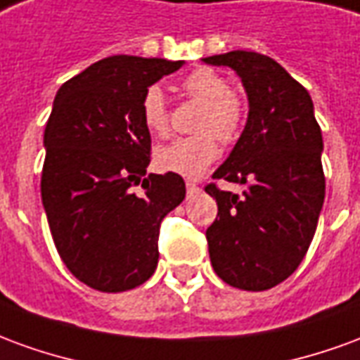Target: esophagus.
Wrapping results in <instances>:
<instances>
[{
  "label": "esophagus",
  "mask_w": 360,
  "mask_h": 360,
  "mask_svg": "<svg viewBox=\"0 0 360 360\" xmlns=\"http://www.w3.org/2000/svg\"><path fill=\"white\" fill-rule=\"evenodd\" d=\"M200 193V187L196 185V183H193V181H187V196L191 198V196H196Z\"/></svg>",
  "instance_id": "34e87169"
}]
</instances>
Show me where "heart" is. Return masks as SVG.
Instances as JSON below:
<instances>
[{
    "instance_id": "heart-1",
    "label": "heart",
    "mask_w": 360,
    "mask_h": 360,
    "mask_svg": "<svg viewBox=\"0 0 360 360\" xmlns=\"http://www.w3.org/2000/svg\"><path fill=\"white\" fill-rule=\"evenodd\" d=\"M183 89L195 100L202 102L196 119V131L200 134L175 139L158 146L154 154L158 169L177 173L187 179L200 177L218 158L216 141H235L243 127V103L239 96L229 90V82L208 67H200L185 77ZM142 123L152 134H164L169 125L167 103L160 86H148L142 96Z\"/></svg>"
}]
</instances>
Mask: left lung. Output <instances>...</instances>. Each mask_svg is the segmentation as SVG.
Returning <instances> with one entry per match:
<instances>
[{"label": "left lung", "instance_id": "obj_1", "mask_svg": "<svg viewBox=\"0 0 360 360\" xmlns=\"http://www.w3.org/2000/svg\"><path fill=\"white\" fill-rule=\"evenodd\" d=\"M202 61L231 67L249 100L247 125L212 175L245 191L206 187L218 202L206 229L212 268L231 287L264 291L299 268L316 231L326 195L322 131L307 89L268 56L235 50Z\"/></svg>", "mask_w": 360, "mask_h": 360}]
</instances>
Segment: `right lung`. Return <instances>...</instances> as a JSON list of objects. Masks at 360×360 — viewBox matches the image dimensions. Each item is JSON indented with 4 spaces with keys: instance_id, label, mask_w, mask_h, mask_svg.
I'll use <instances>...</instances> for the list:
<instances>
[{
    "instance_id": "1",
    "label": "right lung",
    "mask_w": 360,
    "mask_h": 360,
    "mask_svg": "<svg viewBox=\"0 0 360 360\" xmlns=\"http://www.w3.org/2000/svg\"><path fill=\"white\" fill-rule=\"evenodd\" d=\"M183 63L111 56L53 100L44 131V210L69 271L103 293L134 289L156 271L160 221L185 198L181 175H146L150 131L141 110L146 89Z\"/></svg>"
}]
</instances>
